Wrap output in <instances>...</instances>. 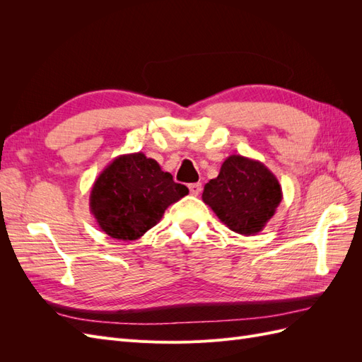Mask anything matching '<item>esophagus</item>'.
Returning <instances> with one entry per match:
<instances>
[{
  "mask_svg": "<svg viewBox=\"0 0 362 362\" xmlns=\"http://www.w3.org/2000/svg\"><path fill=\"white\" fill-rule=\"evenodd\" d=\"M189 190H190V194L193 196H198L202 190V184L201 182H193V184H189Z\"/></svg>",
  "mask_w": 362,
  "mask_h": 362,
  "instance_id": "34e87169",
  "label": "esophagus"
}]
</instances>
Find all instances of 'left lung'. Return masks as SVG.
<instances>
[{
    "instance_id": "8db88e82",
    "label": "left lung",
    "mask_w": 362,
    "mask_h": 362,
    "mask_svg": "<svg viewBox=\"0 0 362 362\" xmlns=\"http://www.w3.org/2000/svg\"><path fill=\"white\" fill-rule=\"evenodd\" d=\"M202 201L231 231L254 235L275 214L282 201V189L261 161L229 156L217 178L205 184Z\"/></svg>"
}]
</instances>
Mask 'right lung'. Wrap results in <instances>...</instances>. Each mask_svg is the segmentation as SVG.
Here are the masks:
<instances>
[{
  "label": "right lung",
  "mask_w": 362,
  "mask_h": 362,
  "mask_svg": "<svg viewBox=\"0 0 362 362\" xmlns=\"http://www.w3.org/2000/svg\"><path fill=\"white\" fill-rule=\"evenodd\" d=\"M187 193L154 158L134 152L116 157L95 180L90 213L107 235L128 242L156 226L168 206Z\"/></svg>",
  "instance_id": "right-lung-1"
}]
</instances>
